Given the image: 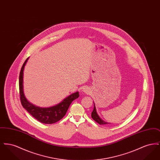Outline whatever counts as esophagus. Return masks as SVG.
Masks as SVG:
<instances>
[{
    "mask_svg": "<svg viewBox=\"0 0 160 160\" xmlns=\"http://www.w3.org/2000/svg\"><path fill=\"white\" fill-rule=\"evenodd\" d=\"M82 92H83L84 93H85L88 94L90 92V89H89V88L88 87H85V88H84L83 89Z\"/></svg>",
    "mask_w": 160,
    "mask_h": 160,
    "instance_id": "1",
    "label": "esophagus"
}]
</instances>
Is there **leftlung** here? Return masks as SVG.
<instances>
[{"instance_id": "left-lung-1", "label": "left lung", "mask_w": 160, "mask_h": 160, "mask_svg": "<svg viewBox=\"0 0 160 160\" xmlns=\"http://www.w3.org/2000/svg\"><path fill=\"white\" fill-rule=\"evenodd\" d=\"M94 104V103H93ZM92 118L96 122H97L98 123H99L100 125H106V124H109V123H108V122H105L103 120H102L100 117L99 116V115L97 113V110H96V107L95 106V104H94V107H93V110L92 111L91 113Z\"/></svg>"}]
</instances>
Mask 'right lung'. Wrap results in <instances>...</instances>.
<instances>
[{"instance_id": "obj_1", "label": "right lung", "mask_w": 160, "mask_h": 160, "mask_svg": "<svg viewBox=\"0 0 160 160\" xmlns=\"http://www.w3.org/2000/svg\"><path fill=\"white\" fill-rule=\"evenodd\" d=\"M28 59L29 58L24 62L19 76V90L22 104L33 118L41 123L52 124L58 122L65 115L71 102L79 97L78 92L69 95L58 104L50 107H40L29 102L26 99L23 91V71Z\"/></svg>"}]
</instances>
